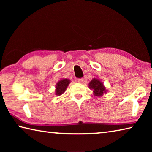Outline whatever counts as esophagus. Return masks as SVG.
Returning a JSON list of instances; mask_svg holds the SVG:
<instances>
[{
  "label": "esophagus",
  "instance_id": "34e87169",
  "mask_svg": "<svg viewBox=\"0 0 152 152\" xmlns=\"http://www.w3.org/2000/svg\"><path fill=\"white\" fill-rule=\"evenodd\" d=\"M78 83H82V82H83V81H84V79L83 78H78Z\"/></svg>",
  "mask_w": 152,
  "mask_h": 152
}]
</instances>
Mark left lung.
<instances>
[{"mask_svg":"<svg viewBox=\"0 0 152 152\" xmlns=\"http://www.w3.org/2000/svg\"><path fill=\"white\" fill-rule=\"evenodd\" d=\"M88 86L90 89L93 92L95 96H101L107 91L102 82L98 78L92 79L88 84Z\"/></svg>","mask_w":152,"mask_h":152,"instance_id":"8db88e82","label":"left lung"}]
</instances>
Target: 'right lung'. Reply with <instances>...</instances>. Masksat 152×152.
Returning a JSON list of instances; mask_svg holds the SVG:
<instances>
[{
    "mask_svg": "<svg viewBox=\"0 0 152 152\" xmlns=\"http://www.w3.org/2000/svg\"><path fill=\"white\" fill-rule=\"evenodd\" d=\"M70 83V80L67 78H63L59 80L56 85V95L60 96L66 91L67 87Z\"/></svg>",
    "mask_w": 152,
    "mask_h": 152,
    "instance_id": "right-lung-1",
    "label": "right lung"
}]
</instances>
